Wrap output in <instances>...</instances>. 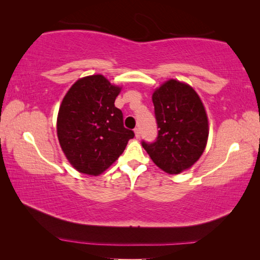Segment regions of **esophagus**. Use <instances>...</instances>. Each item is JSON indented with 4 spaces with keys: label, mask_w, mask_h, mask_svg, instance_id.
I'll return each instance as SVG.
<instances>
[{
    "label": "esophagus",
    "mask_w": 260,
    "mask_h": 260,
    "mask_svg": "<svg viewBox=\"0 0 260 260\" xmlns=\"http://www.w3.org/2000/svg\"><path fill=\"white\" fill-rule=\"evenodd\" d=\"M135 135H136V138H140L141 132H140L139 126H137V128H135Z\"/></svg>",
    "instance_id": "esophagus-1"
}]
</instances>
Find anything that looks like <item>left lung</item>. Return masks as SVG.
<instances>
[{
    "instance_id": "obj_1",
    "label": "left lung",
    "mask_w": 260,
    "mask_h": 260,
    "mask_svg": "<svg viewBox=\"0 0 260 260\" xmlns=\"http://www.w3.org/2000/svg\"><path fill=\"white\" fill-rule=\"evenodd\" d=\"M158 136L141 145L167 174L190 168L203 154L208 139V119L199 95L188 84L169 80L152 94Z\"/></svg>"
}]
</instances>
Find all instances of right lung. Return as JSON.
<instances>
[{
  "instance_id": "right-lung-1",
  "label": "right lung",
  "mask_w": 260,
  "mask_h": 260,
  "mask_svg": "<svg viewBox=\"0 0 260 260\" xmlns=\"http://www.w3.org/2000/svg\"><path fill=\"white\" fill-rule=\"evenodd\" d=\"M119 92V86L96 74L78 80L61 103L57 138L68 160L82 174H102L135 137L124 128L122 111L114 107Z\"/></svg>"
}]
</instances>
